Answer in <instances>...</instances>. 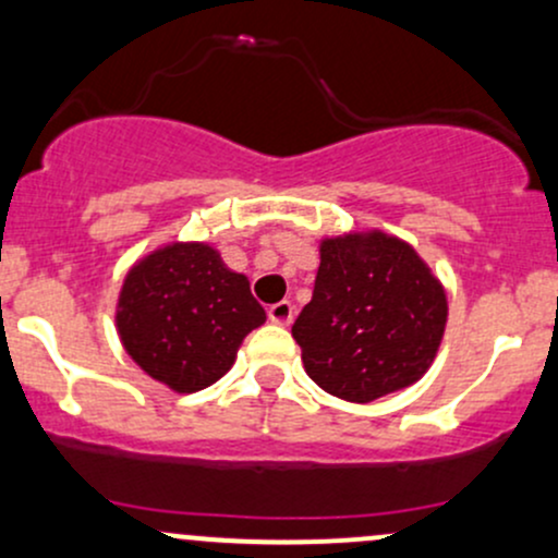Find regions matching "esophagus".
I'll use <instances>...</instances> for the list:
<instances>
[{
	"mask_svg": "<svg viewBox=\"0 0 558 558\" xmlns=\"http://www.w3.org/2000/svg\"><path fill=\"white\" fill-rule=\"evenodd\" d=\"M292 316H295V305L290 301H279L268 305V319H271L274 325H290Z\"/></svg>",
	"mask_w": 558,
	"mask_h": 558,
	"instance_id": "34e87169",
	"label": "esophagus"
}]
</instances>
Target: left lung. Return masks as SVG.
<instances>
[{
    "label": "left lung",
    "mask_w": 558,
    "mask_h": 558,
    "mask_svg": "<svg viewBox=\"0 0 558 558\" xmlns=\"http://www.w3.org/2000/svg\"><path fill=\"white\" fill-rule=\"evenodd\" d=\"M314 298L292 325L311 380L367 404L428 373L447 327V292L404 239H322Z\"/></svg>",
    "instance_id": "8db88e82"
}]
</instances>
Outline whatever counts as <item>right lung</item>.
Instances as JSON below:
<instances>
[{"label": "right lung", "instance_id": "right-lung-1", "mask_svg": "<svg viewBox=\"0 0 558 558\" xmlns=\"http://www.w3.org/2000/svg\"><path fill=\"white\" fill-rule=\"evenodd\" d=\"M266 322L244 274L205 242H172L124 277L117 332L130 359L178 393L213 386L236 362L242 340Z\"/></svg>", "mask_w": 558, "mask_h": 558}]
</instances>
